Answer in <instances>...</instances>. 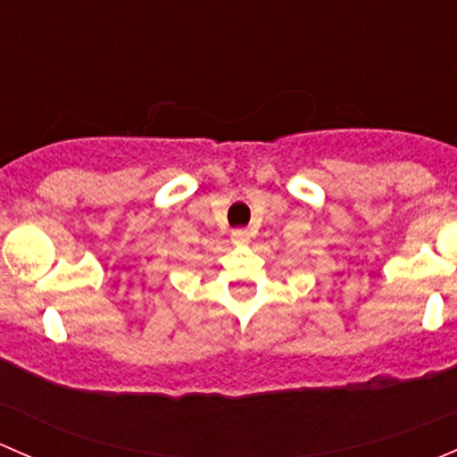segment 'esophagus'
Masks as SVG:
<instances>
[{
    "instance_id": "esophagus-1",
    "label": "esophagus",
    "mask_w": 457,
    "mask_h": 457,
    "mask_svg": "<svg viewBox=\"0 0 457 457\" xmlns=\"http://www.w3.org/2000/svg\"><path fill=\"white\" fill-rule=\"evenodd\" d=\"M248 242H251V233H248L246 228L233 230V244L242 246V244H248Z\"/></svg>"
}]
</instances>
